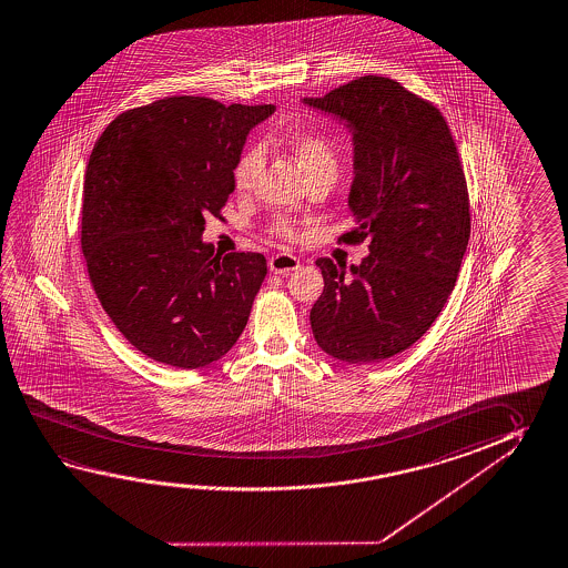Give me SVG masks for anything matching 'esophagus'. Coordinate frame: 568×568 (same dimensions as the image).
I'll return each mask as SVG.
<instances>
[{"label":"esophagus","mask_w":568,"mask_h":568,"mask_svg":"<svg viewBox=\"0 0 568 568\" xmlns=\"http://www.w3.org/2000/svg\"><path fill=\"white\" fill-rule=\"evenodd\" d=\"M297 257L295 255H291V253H277V255H273L270 260V270L273 273H280V275H287L291 271L298 270Z\"/></svg>","instance_id":"esophagus-1"}]
</instances>
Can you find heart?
I'll use <instances>...</instances> for the list:
<instances>
[{
	"label": "heart",
	"instance_id": "b5f03b06",
	"mask_svg": "<svg viewBox=\"0 0 568 568\" xmlns=\"http://www.w3.org/2000/svg\"><path fill=\"white\" fill-rule=\"evenodd\" d=\"M288 146L293 150L295 159H297L298 166L303 168V172L311 176L323 168L336 166V152L335 146L331 139L316 131H295L288 134ZM261 166V149L260 146H250L242 152V156L235 164L233 170V180L237 190H247L253 182L255 174L260 172ZM271 233H275L277 237L283 240H293L295 237V227L293 224L285 220V217H277L271 224Z\"/></svg>",
	"mask_w": 568,
	"mask_h": 568
}]
</instances>
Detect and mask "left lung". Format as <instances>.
I'll list each match as a JSON object with an SVG mask.
<instances>
[{
	"mask_svg": "<svg viewBox=\"0 0 568 568\" xmlns=\"http://www.w3.org/2000/svg\"><path fill=\"white\" fill-rule=\"evenodd\" d=\"M303 103L353 132L358 225L343 242L371 250L348 273L316 260L325 288L311 328L343 363L386 361L424 336L456 285L471 227L459 152L442 112L388 77H358Z\"/></svg>",
	"mask_w": 568,
	"mask_h": 568,
	"instance_id": "obj_1",
	"label": "left lung"
}]
</instances>
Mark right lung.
I'll return each mask as SVG.
<instances>
[{"mask_svg":"<svg viewBox=\"0 0 568 568\" xmlns=\"http://www.w3.org/2000/svg\"><path fill=\"white\" fill-rule=\"evenodd\" d=\"M273 111L166 97L122 112L94 144L81 214L89 280L122 336L156 363L207 366L247 325L265 257H222L202 233L235 187L247 134Z\"/></svg>","mask_w":568,"mask_h":568,"instance_id":"obj_1","label":"right lung"}]
</instances>
